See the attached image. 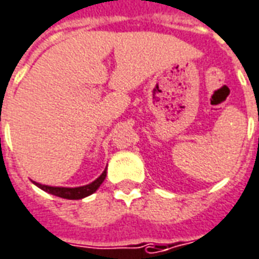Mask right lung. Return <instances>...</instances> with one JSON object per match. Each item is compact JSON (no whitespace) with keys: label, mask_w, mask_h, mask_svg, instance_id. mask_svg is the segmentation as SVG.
<instances>
[{"label":"right lung","mask_w":259,"mask_h":259,"mask_svg":"<svg viewBox=\"0 0 259 259\" xmlns=\"http://www.w3.org/2000/svg\"><path fill=\"white\" fill-rule=\"evenodd\" d=\"M105 177H106V169L104 172L101 174V177L97 178V180L91 182L90 185L85 186H78V188H59V186H48V185H41V184H37V182H33L36 186H39L40 189L46 191V192L52 193L54 196H59V198L64 199H82L88 196V195H92L98 189L101 184L104 182Z\"/></svg>","instance_id":"obj_1"}]
</instances>
